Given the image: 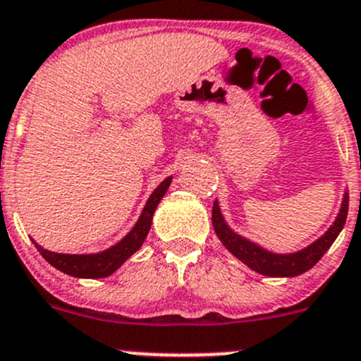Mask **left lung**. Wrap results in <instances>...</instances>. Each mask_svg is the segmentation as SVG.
Returning <instances> with one entry per match:
<instances>
[{
	"mask_svg": "<svg viewBox=\"0 0 361 361\" xmlns=\"http://www.w3.org/2000/svg\"><path fill=\"white\" fill-rule=\"evenodd\" d=\"M348 209H349V192H344L342 197L341 209L331 224L330 229L317 238L314 243L309 247L302 248L298 252H291V254H277V252H269L262 248L261 245L254 243V241L247 240L241 234L234 233L229 226H227L226 219H224L222 212H220L219 201L213 202V212H212V222L215 227V233L219 240L222 241L224 247L240 259L243 264L248 268L257 271V274L266 275V277H296L305 271H309L324 254L328 248L331 247L337 236L341 234L342 227H344L345 219H348Z\"/></svg>",
	"mask_w": 361,
	"mask_h": 361,
	"instance_id": "8db88e82",
	"label": "left lung"
}]
</instances>
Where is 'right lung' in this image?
<instances>
[{"mask_svg":"<svg viewBox=\"0 0 361 361\" xmlns=\"http://www.w3.org/2000/svg\"><path fill=\"white\" fill-rule=\"evenodd\" d=\"M171 181H173V176H167L166 180L153 190V194L149 195L145 208H142L141 216H139L135 226L130 229V233L125 238H121L116 245L106 248V250L97 252V254H58V252H51L47 250V248L40 247V245L33 240L35 247H37V250L40 252L42 257H44L49 264L54 266L56 269H59L63 274L72 275V277L77 279L109 277V275H113L132 254H135V252L142 247V243H145L146 236H148L149 233V227H152L153 213H155L160 199L166 195Z\"/></svg>","mask_w":361,"mask_h":361,"instance_id":"add662e5","label":"right lung"}]
</instances>
